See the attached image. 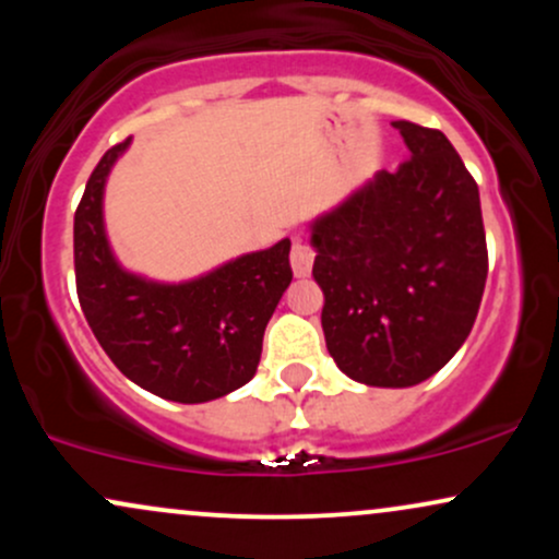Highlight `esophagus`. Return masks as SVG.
I'll list each match as a JSON object with an SVG mask.
<instances>
[{
	"label": "esophagus",
	"instance_id": "obj_1",
	"mask_svg": "<svg viewBox=\"0 0 559 559\" xmlns=\"http://www.w3.org/2000/svg\"><path fill=\"white\" fill-rule=\"evenodd\" d=\"M312 262H316V249H312L310 243L301 241V239L294 241V247H292V267H294V275H299V278H305V275H310Z\"/></svg>",
	"mask_w": 559,
	"mask_h": 559
}]
</instances>
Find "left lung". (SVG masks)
<instances>
[{"label":"left lung","instance_id":"1","mask_svg":"<svg viewBox=\"0 0 559 559\" xmlns=\"http://www.w3.org/2000/svg\"><path fill=\"white\" fill-rule=\"evenodd\" d=\"M409 159L378 170L310 226L325 346L365 386L404 389L465 344L484 297L480 197L441 131L394 120Z\"/></svg>","mask_w":559,"mask_h":559}]
</instances>
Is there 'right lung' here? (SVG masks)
I'll use <instances>...</instances> for the list:
<instances>
[{"label":"right lung","instance_id":"1","mask_svg":"<svg viewBox=\"0 0 559 559\" xmlns=\"http://www.w3.org/2000/svg\"><path fill=\"white\" fill-rule=\"evenodd\" d=\"M131 144L99 159L75 210L73 252L81 310L118 370L163 400L199 404L258 373L265 325L292 284L288 249L241 254L181 284L126 271L105 230V183Z\"/></svg>","mask_w":559,"mask_h":559}]
</instances>
